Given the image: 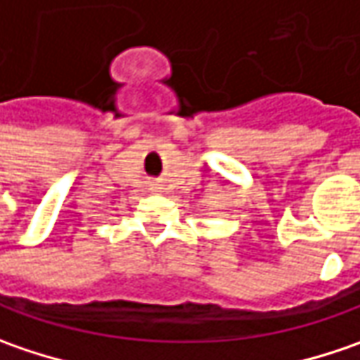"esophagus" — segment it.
<instances>
[{"label":"esophagus","mask_w":360,"mask_h":360,"mask_svg":"<svg viewBox=\"0 0 360 360\" xmlns=\"http://www.w3.org/2000/svg\"><path fill=\"white\" fill-rule=\"evenodd\" d=\"M149 187H150V189H159V183H155V181H149Z\"/></svg>","instance_id":"1"}]
</instances>
